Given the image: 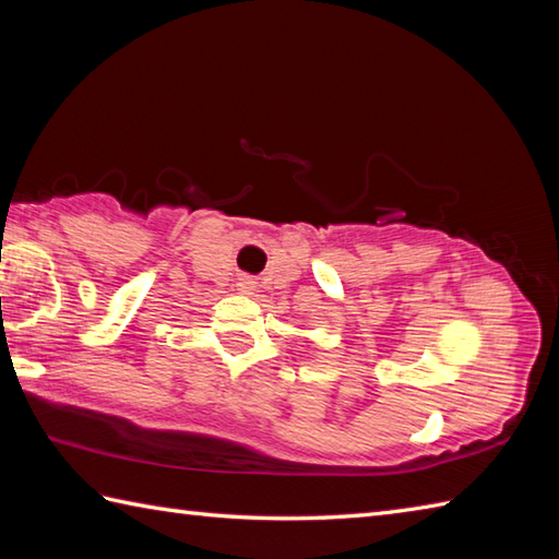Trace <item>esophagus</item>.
Listing matches in <instances>:
<instances>
[{"instance_id":"obj_1","label":"esophagus","mask_w":559,"mask_h":559,"mask_svg":"<svg viewBox=\"0 0 559 559\" xmlns=\"http://www.w3.org/2000/svg\"><path fill=\"white\" fill-rule=\"evenodd\" d=\"M237 290L252 293L254 290V278L252 276H240V278H237Z\"/></svg>"}]
</instances>
